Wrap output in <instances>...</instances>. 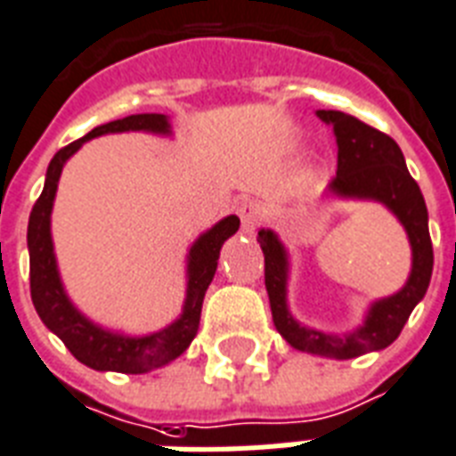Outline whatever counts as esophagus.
Returning <instances> with one entry per match:
<instances>
[{
	"instance_id": "esophagus-1",
	"label": "esophagus",
	"mask_w": 456,
	"mask_h": 456,
	"mask_svg": "<svg viewBox=\"0 0 456 456\" xmlns=\"http://www.w3.org/2000/svg\"><path fill=\"white\" fill-rule=\"evenodd\" d=\"M239 217H241L243 232H246V234H253L257 229V224L263 222V210H260L257 203L248 200V203H241V208H239Z\"/></svg>"
}]
</instances>
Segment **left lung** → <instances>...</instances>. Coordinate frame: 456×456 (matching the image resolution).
Wrapping results in <instances>:
<instances>
[{
  "label": "left lung",
  "mask_w": 456,
  "mask_h": 456,
  "mask_svg": "<svg viewBox=\"0 0 456 456\" xmlns=\"http://www.w3.org/2000/svg\"><path fill=\"white\" fill-rule=\"evenodd\" d=\"M322 123L331 125L338 146V170L326 184L324 199L374 200L388 208L410 239L411 270L404 286L388 298L369 305L364 322L347 333H329L300 324L289 310L291 260L274 229H260L257 243L265 253V286L272 319L284 340L300 353L329 360H353L388 347L400 336L411 310L424 300L433 274V246L428 210L421 189L411 179L400 146L383 132L369 127L340 110H317Z\"/></svg>",
  "instance_id": "1"
}]
</instances>
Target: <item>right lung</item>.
I'll return each instance as SVG.
<instances>
[{
	"label": "right lung",
	"mask_w": 456,
	"mask_h": 456,
	"mask_svg": "<svg viewBox=\"0 0 456 456\" xmlns=\"http://www.w3.org/2000/svg\"><path fill=\"white\" fill-rule=\"evenodd\" d=\"M118 132H149L160 137H172L170 118L163 113H139L123 120L99 125L73 144L63 146L46 167L45 189L39 193L37 203L32 206L30 222H28V253H30V296L39 319L52 333H56L63 346L73 353L75 360L87 364L96 371H120V374H146L158 367L170 364L191 346L193 336L199 331L200 307L210 281L217 270L222 243L236 234L239 217L227 215L217 224L203 232L191 243L186 253V296L182 305V314L160 331L130 336V333L113 331L96 324L87 314H82L75 303L68 298L66 286L61 281L59 263L53 253L52 241V210L56 189H59L61 172L68 158L80 151L85 142L102 134H118Z\"/></svg>",
	"instance_id": "right-lung-1"
}]
</instances>
